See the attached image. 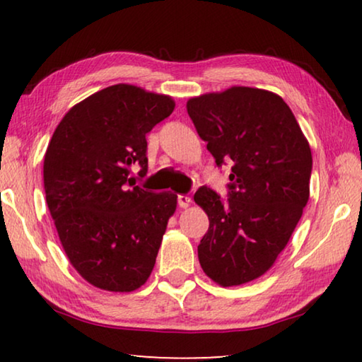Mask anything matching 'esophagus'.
Instances as JSON below:
<instances>
[{
  "instance_id": "obj_1",
  "label": "esophagus",
  "mask_w": 362,
  "mask_h": 362,
  "mask_svg": "<svg viewBox=\"0 0 362 362\" xmlns=\"http://www.w3.org/2000/svg\"><path fill=\"white\" fill-rule=\"evenodd\" d=\"M177 203H179L182 209H187L189 203H192V198H189L188 194H179V196H177Z\"/></svg>"
}]
</instances>
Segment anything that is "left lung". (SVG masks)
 <instances>
[{
  "label": "left lung",
  "instance_id": "8db88e82",
  "mask_svg": "<svg viewBox=\"0 0 362 362\" xmlns=\"http://www.w3.org/2000/svg\"><path fill=\"white\" fill-rule=\"evenodd\" d=\"M187 112L217 166L233 161L228 198L207 187L194 193L209 217L198 246L201 268L223 287L249 283L273 267L308 203V140L269 90L233 86L193 97Z\"/></svg>",
  "mask_w": 362,
  "mask_h": 362
}]
</instances>
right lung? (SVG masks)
Returning <instances> with one entry per match:
<instances>
[{"label": "right lung", "instance_id": "obj_1", "mask_svg": "<svg viewBox=\"0 0 362 362\" xmlns=\"http://www.w3.org/2000/svg\"><path fill=\"white\" fill-rule=\"evenodd\" d=\"M173 97L115 84L69 110L45 155L46 203L76 272L95 287L146 283L177 194L136 185L148 169L146 134L174 112Z\"/></svg>", "mask_w": 362, "mask_h": 362}]
</instances>
